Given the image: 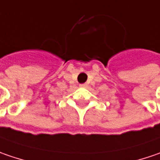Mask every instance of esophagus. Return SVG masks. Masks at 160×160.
I'll list each match as a JSON object with an SVG mask.
<instances>
[{
    "instance_id": "1",
    "label": "esophagus",
    "mask_w": 160,
    "mask_h": 160,
    "mask_svg": "<svg viewBox=\"0 0 160 160\" xmlns=\"http://www.w3.org/2000/svg\"><path fill=\"white\" fill-rule=\"evenodd\" d=\"M80 87H82V88H85V87H87V84H80Z\"/></svg>"
}]
</instances>
